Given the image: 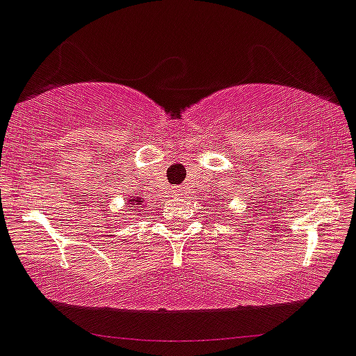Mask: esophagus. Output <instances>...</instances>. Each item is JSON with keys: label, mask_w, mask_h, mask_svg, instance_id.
<instances>
[{"label": "esophagus", "mask_w": 356, "mask_h": 356, "mask_svg": "<svg viewBox=\"0 0 356 356\" xmlns=\"http://www.w3.org/2000/svg\"><path fill=\"white\" fill-rule=\"evenodd\" d=\"M182 191H184V190H182L181 186H175V188H174V195H175V197L182 195Z\"/></svg>", "instance_id": "obj_1"}]
</instances>
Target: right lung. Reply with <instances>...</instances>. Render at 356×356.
Here are the masks:
<instances>
[{
	"mask_svg": "<svg viewBox=\"0 0 356 356\" xmlns=\"http://www.w3.org/2000/svg\"><path fill=\"white\" fill-rule=\"evenodd\" d=\"M141 202H143V200H141L140 197H134V199L129 200V204H132V208H141ZM132 211H134V209H132Z\"/></svg>",
	"mask_w": 356,
	"mask_h": 356,
	"instance_id": "1",
	"label": "right lung"
}]
</instances>
